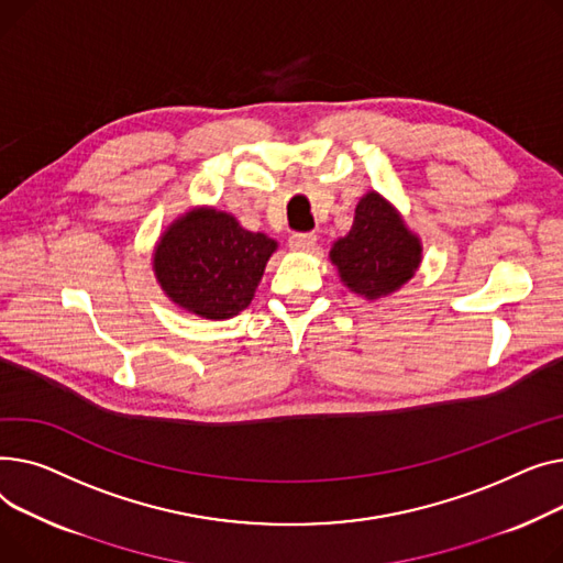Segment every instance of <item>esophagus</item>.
Segmentation results:
<instances>
[{"label":"esophagus","instance_id":"34e87169","mask_svg":"<svg viewBox=\"0 0 563 563\" xmlns=\"http://www.w3.org/2000/svg\"><path fill=\"white\" fill-rule=\"evenodd\" d=\"M318 243V236L313 234V231H307V234H292L288 245L295 250V252H309L313 250Z\"/></svg>","mask_w":563,"mask_h":563}]
</instances>
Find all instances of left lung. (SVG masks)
Listing matches in <instances>:
<instances>
[{
	"label": "left lung",
	"mask_w": 563,
	"mask_h": 563,
	"mask_svg": "<svg viewBox=\"0 0 563 563\" xmlns=\"http://www.w3.org/2000/svg\"><path fill=\"white\" fill-rule=\"evenodd\" d=\"M329 261L350 292L375 302L416 275L422 241L382 192L368 190L354 209L350 231L329 250Z\"/></svg>",
	"instance_id": "1"
}]
</instances>
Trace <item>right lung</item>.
<instances>
[{
    "instance_id": "1",
    "label": "right lung",
    "mask_w": 563,
    "mask_h": 563,
    "mask_svg": "<svg viewBox=\"0 0 563 563\" xmlns=\"http://www.w3.org/2000/svg\"><path fill=\"white\" fill-rule=\"evenodd\" d=\"M277 241L236 216L195 207L175 218L152 252L154 277L170 302L207 320L239 316L254 300Z\"/></svg>"
}]
</instances>
